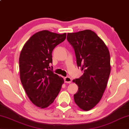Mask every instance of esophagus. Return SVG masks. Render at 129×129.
<instances>
[{
    "instance_id": "34e87169",
    "label": "esophagus",
    "mask_w": 129,
    "mask_h": 129,
    "mask_svg": "<svg viewBox=\"0 0 129 129\" xmlns=\"http://www.w3.org/2000/svg\"><path fill=\"white\" fill-rule=\"evenodd\" d=\"M64 82H66V83L70 84L72 82V79L70 78V77H66L64 78Z\"/></svg>"
}]
</instances>
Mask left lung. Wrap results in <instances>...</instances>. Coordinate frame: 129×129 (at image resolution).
<instances>
[{
  "label": "left lung",
  "mask_w": 129,
  "mask_h": 129,
  "mask_svg": "<svg viewBox=\"0 0 129 129\" xmlns=\"http://www.w3.org/2000/svg\"><path fill=\"white\" fill-rule=\"evenodd\" d=\"M67 40L75 50L78 67L84 70L79 79L73 80L78 86L75 102L89 111L102 97L111 72L110 54L103 41L90 30L68 33Z\"/></svg>",
  "instance_id": "1"
}]
</instances>
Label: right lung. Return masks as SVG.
<instances>
[{"mask_svg": "<svg viewBox=\"0 0 129 129\" xmlns=\"http://www.w3.org/2000/svg\"><path fill=\"white\" fill-rule=\"evenodd\" d=\"M66 38V33L39 31L21 50L19 58L21 83L30 100L40 108H47L54 102L64 82L62 77L50 70L49 63H52L53 50Z\"/></svg>", "mask_w": 129, "mask_h": 129, "instance_id": "add662e5", "label": "right lung"}]
</instances>
